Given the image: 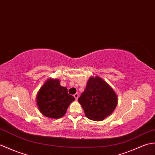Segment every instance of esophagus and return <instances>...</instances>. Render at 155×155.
<instances>
[{
	"instance_id": "obj_1",
	"label": "esophagus",
	"mask_w": 155,
	"mask_h": 155,
	"mask_svg": "<svg viewBox=\"0 0 155 155\" xmlns=\"http://www.w3.org/2000/svg\"><path fill=\"white\" fill-rule=\"evenodd\" d=\"M74 97L75 98V99L78 100V94H77V93H76V94H74Z\"/></svg>"
}]
</instances>
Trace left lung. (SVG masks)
Masks as SVG:
<instances>
[{"label": "left lung", "mask_w": 155, "mask_h": 155, "mask_svg": "<svg viewBox=\"0 0 155 155\" xmlns=\"http://www.w3.org/2000/svg\"><path fill=\"white\" fill-rule=\"evenodd\" d=\"M118 98L114 90L100 77H90L84 91L78 99L86 117L102 121L113 113Z\"/></svg>", "instance_id": "obj_1"}]
</instances>
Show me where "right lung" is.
Instances as JSON below:
<instances>
[{
  "mask_svg": "<svg viewBox=\"0 0 155 155\" xmlns=\"http://www.w3.org/2000/svg\"><path fill=\"white\" fill-rule=\"evenodd\" d=\"M74 98L68 94L66 87L61 86L59 79L50 78L37 94L36 104L44 116L53 119L62 117Z\"/></svg>",
  "mask_w": 155,
  "mask_h": 155,
  "instance_id": "add662e5",
  "label": "right lung"
}]
</instances>
